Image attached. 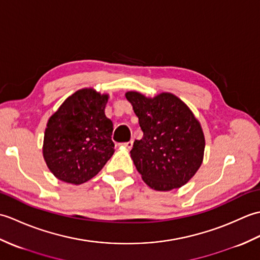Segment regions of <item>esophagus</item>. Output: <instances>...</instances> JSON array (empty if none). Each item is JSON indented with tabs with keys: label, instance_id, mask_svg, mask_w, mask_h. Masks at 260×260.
Listing matches in <instances>:
<instances>
[{
	"label": "esophagus",
	"instance_id": "1",
	"mask_svg": "<svg viewBox=\"0 0 260 260\" xmlns=\"http://www.w3.org/2000/svg\"><path fill=\"white\" fill-rule=\"evenodd\" d=\"M123 145H124L126 148H128V150H131V148L133 147V142L129 141V142H127V143H124Z\"/></svg>",
	"mask_w": 260,
	"mask_h": 260
}]
</instances>
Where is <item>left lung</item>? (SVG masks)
I'll use <instances>...</instances> for the list:
<instances>
[{
	"label": "left lung",
	"mask_w": 260,
	"mask_h": 260,
	"mask_svg": "<svg viewBox=\"0 0 260 260\" xmlns=\"http://www.w3.org/2000/svg\"><path fill=\"white\" fill-rule=\"evenodd\" d=\"M143 131L131 157L143 181L156 191H171L187 183L200 169L206 140L200 121L179 97L161 92L146 97L125 93Z\"/></svg>",
	"instance_id": "left-lung-1"
}]
</instances>
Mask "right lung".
Segmentation results:
<instances>
[{
	"instance_id": "obj_1",
	"label": "right lung",
	"mask_w": 260,
	"mask_h": 260,
	"mask_svg": "<svg viewBox=\"0 0 260 260\" xmlns=\"http://www.w3.org/2000/svg\"><path fill=\"white\" fill-rule=\"evenodd\" d=\"M108 98V93L82 88L48 119L42 154L48 169L60 181L85 183L113 156V121L105 115Z\"/></svg>"
}]
</instances>
